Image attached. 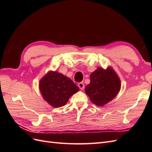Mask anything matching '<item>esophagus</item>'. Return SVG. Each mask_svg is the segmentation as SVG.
Segmentation results:
<instances>
[{
	"instance_id": "obj_1",
	"label": "esophagus",
	"mask_w": 152,
	"mask_h": 152,
	"mask_svg": "<svg viewBox=\"0 0 152 152\" xmlns=\"http://www.w3.org/2000/svg\"><path fill=\"white\" fill-rule=\"evenodd\" d=\"M78 86H79V87L81 90L84 89V84L83 82H79V84H78Z\"/></svg>"
}]
</instances>
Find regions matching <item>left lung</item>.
I'll return each instance as SVG.
<instances>
[{
	"label": "left lung",
	"instance_id": "8db88e82",
	"mask_svg": "<svg viewBox=\"0 0 152 152\" xmlns=\"http://www.w3.org/2000/svg\"><path fill=\"white\" fill-rule=\"evenodd\" d=\"M90 78V83L85 88L86 93L92 103L100 107L113 99L121 89L120 79L110 67L106 70L98 68Z\"/></svg>",
	"mask_w": 152,
	"mask_h": 152
}]
</instances>
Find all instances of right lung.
<instances>
[{
  "instance_id": "1",
  "label": "right lung",
  "mask_w": 152,
  "mask_h": 152,
  "mask_svg": "<svg viewBox=\"0 0 152 152\" xmlns=\"http://www.w3.org/2000/svg\"><path fill=\"white\" fill-rule=\"evenodd\" d=\"M39 89L44 100L54 108L65 105L79 88L62 73L49 72L39 82Z\"/></svg>"
}]
</instances>
